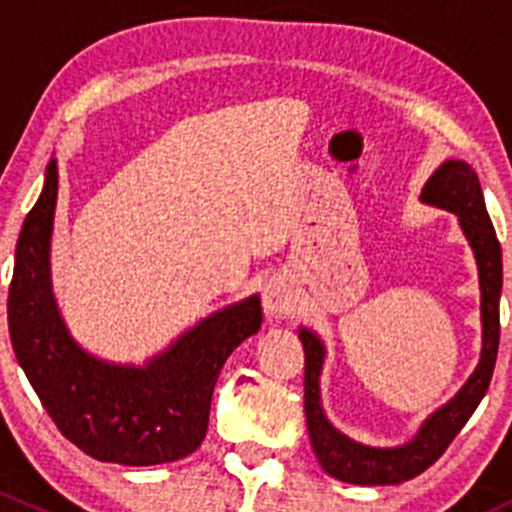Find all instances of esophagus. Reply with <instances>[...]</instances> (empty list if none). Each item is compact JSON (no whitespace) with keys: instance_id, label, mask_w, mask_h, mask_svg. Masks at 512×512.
Returning <instances> with one entry per match:
<instances>
[{"instance_id":"34e87169","label":"esophagus","mask_w":512,"mask_h":512,"mask_svg":"<svg viewBox=\"0 0 512 512\" xmlns=\"http://www.w3.org/2000/svg\"><path fill=\"white\" fill-rule=\"evenodd\" d=\"M262 304H265V312L272 314V317H282V314L292 312L294 304H297L292 280L287 275L270 277V282L265 285V292H262Z\"/></svg>"}]
</instances>
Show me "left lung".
I'll return each mask as SVG.
<instances>
[{"label": "left lung", "mask_w": 512, "mask_h": 512, "mask_svg": "<svg viewBox=\"0 0 512 512\" xmlns=\"http://www.w3.org/2000/svg\"><path fill=\"white\" fill-rule=\"evenodd\" d=\"M421 200L458 215L463 235L473 247L480 280V319L483 349L471 379L446 406L423 421L421 431L399 448H371L339 433L319 404L324 344L309 329H299L304 347V414L317 461L337 480L354 485H396L416 478L443 456L456 433L466 426L490 386L500 342V289H503V255L493 223L485 210L476 170L463 160H446L423 185Z\"/></svg>", "instance_id": "8db88e82"}]
</instances>
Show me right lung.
<instances>
[{
  "label": "right lung",
  "instance_id": "add662e5",
  "mask_svg": "<svg viewBox=\"0 0 512 512\" xmlns=\"http://www.w3.org/2000/svg\"><path fill=\"white\" fill-rule=\"evenodd\" d=\"M56 160L17 242L9 285V337L24 374L59 431L103 463L158 466L185 458L208 433L215 381L232 349L262 324L260 297L203 319L146 366L86 354L66 332L51 294Z\"/></svg>",
  "mask_w": 512,
  "mask_h": 512
}]
</instances>
